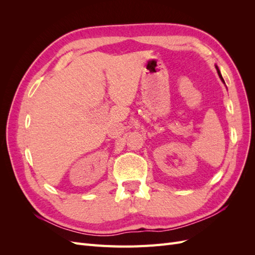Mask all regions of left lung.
Returning a JSON list of instances; mask_svg holds the SVG:
<instances>
[{"mask_svg":"<svg viewBox=\"0 0 255 255\" xmlns=\"http://www.w3.org/2000/svg\"><path fill=\"white\" fill-rule=\"evenodd\" d=\"M216 69H217V72H218V74H219V76H220V79H221V81L225 83V81H223V79H222V76H221V73H220V71H219V69H218V67H216Z\"/></svg>","mask_w":255,"mask_h":255,"instance_id":"obj_1","label":"left lung"}]
</instances>
